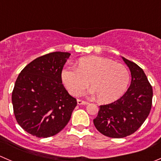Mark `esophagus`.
Wrapping results in <instances>:
<instances>
[{
  "label": "esophagus",
  "instance_id": "1",
  "mask_svg": "<svg viewBox=\"0 0 161 161\" xmlns=\"http://www.w3.org/2000/svg\"><path fill=\"white\" fill-rule=\"evenodd\" d=\"M77 103L79 105H85V104H88L89 102L85 101V100H78Z\"/></svg>",
  "mask_w": 161,
  "mask_h": 161
}]
</instances>
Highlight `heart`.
I'll return each instance as SVG.
<instances>
[{"instance_id":"b5f03b06","label":"heart","mask_w":161,"mask_h":161,"mask_svg":"<svg viewBox=\"0 0 161 161\" xmlns=\"http://www.w3.org/2000/svg\"><path fill=\"white\" fill-rule=\"evenodd\" d=\"M61 79L72 96H79L90 85L92 93L103 103L115 101L125 92L130 82L127 68L111 59L90 56L79 60L78 67L69 66L61 71Z\"/></svg>"}]
</instances>
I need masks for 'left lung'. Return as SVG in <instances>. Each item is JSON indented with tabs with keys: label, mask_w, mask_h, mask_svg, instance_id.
<instances>
[{
	"label": "left lung",
	"mask_w": 161,
	"mask_h": 161,
	"mask_svg": "<svg viewBox=\"0 0 161 161\" xmlns=\"http://www.w3.org/2000/svg\"><path fill=\"white\" fill-rule=\"evenodd\" d=\"M122 58L131 71L130 86L116 101L100 105L93 119L96 129L111 138H124L137 131L152 107V86L143 70L136 63Z\"/></svg>",
	"instance_id": "1"
}]
</instances>
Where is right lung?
<instances>
[{
	"mask_svg": "<svg viewBox=\"0 0 161 161\" xmlns=\"http://www.w3.org/2000/svg\"><path fill=\"white\" fill-rule=\"evenodd\" d=\"M71 53L53 52L36 58L18 76L11 95L14 117L25 131L38 138L58 134L77 105L61 80Z\"/></svg>",
	"mask_w": 161,
	"mask_h": 161,
	"instance_id": "1",
	"label": "right lung"
}]
</instances>
